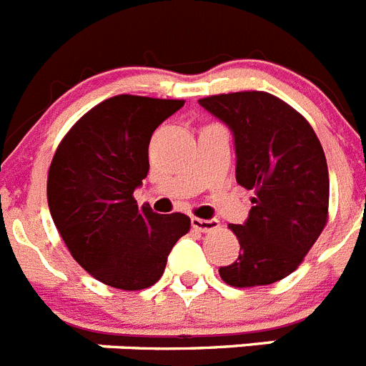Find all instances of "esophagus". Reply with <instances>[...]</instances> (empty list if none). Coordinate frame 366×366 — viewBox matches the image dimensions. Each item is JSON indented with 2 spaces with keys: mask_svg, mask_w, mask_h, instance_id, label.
<instances>
[{
  "mask_svg": "<svg viewBox=\"0 0 366 366\" xmlns=\"http://www.w3.org/2000/svg\"><path fill=\"white\" fill-rule=\"evenodd\" d=\"M192 227L201 232H212L219 228L217 219H201V217H192Z\"/></svg>",
  "mask_w": 366,
  "mask_h": 366,
  "instance_id": "esophagus-1",
  "label": "esophagus"
}]
</instances>
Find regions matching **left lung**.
Instances as JSON below:
<instances>
[{
	"label": "left lung",
	"instance_id": "1",
	"mask_svg": "<svg viewBox=\"0 0 366 366\" xmlns=\"http://www.w3.org/2000/svg\"><path fill=\"white\" fill-rule=\"evenodd\" d=\"M234 134L236 180L252 189L243 224H230L241 254L219 269L232 287L285 278L304 262L328 221L330 177L322 145L306 117L267 92L199 99Z\"/></svg>",
	"mask_w": 366,
	"mask_h": 366
}]
</instances>
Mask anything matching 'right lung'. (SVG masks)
<instances>
[{"instance_id":"right-lung-1","label":"right lung","mask_w":366,"mask_h":366,"mask_svg":"<svg viewBox=\"0 0 366 366\" xmlns=\"http://www.w3.org/2000/svg\"><path fill=\"white\" fill-rule=\"evenodd\" d=\"M182 99L116 95L88 110L56 147L47 204L73 259L95 280L139 291L164 274L174 243L189 232L184 214L138 206L149 173V142Z\"/></svg>"}]
</instances>
